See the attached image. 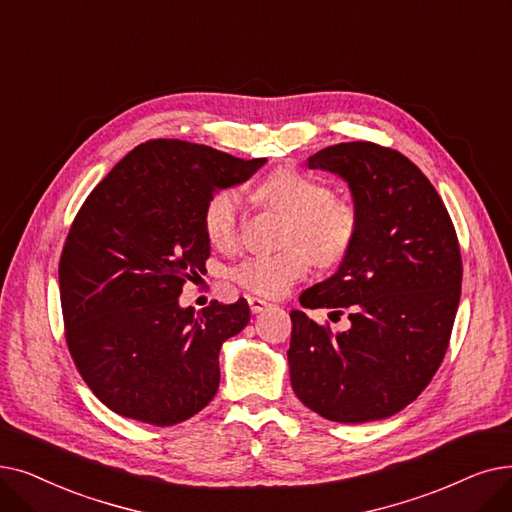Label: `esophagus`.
<instances>
[{"mask_svg":"<svg viewBox=\"0 0 512 512\" xmlns=\"http://www.w3.org/2000/svg\"><path fill=\"white\" fill-rule=\"evenodd\" d=\"M249 307H251L253 314H261L263 309H268V307H270V303H268V301H263V299H259V297H249Z\"/></svg>","mask_w":512,"mask_h":512,"instance_id":"obj_1","label":"esophagus"}]
</instances>
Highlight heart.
<instances>
[{"label": "heart", "instance_id": "b5f03b06", "mask_svg": "<svg viewBox=\"0 0 512 512\" xmlns=\"http://www.w3.org/2000/svg\"><path fill=\"white\" fill-rule=\"evenodd\" d=\"M257 194L265 205L291 219L284 240L303 244L240 261L230 276L247 293L278 297L307 274L314 257L320 263H337L353 247L360 213L347 198L332 196L330 186L318 177L295 167H282L265 177ZM203 228L215 249L230 251L236 247L240 234V192L236 188H221L209 196Z\"/></svg>", "mask_w": 512, "mask_h": 512}]
</instances>
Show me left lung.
Returning <instances> with one entry per match:
<instances>
[{"label":"left lung","instance_id":"obj_1","mask_svg":"<svg viewBox=\"0 0 512 512\" xmlns=\"http://www.w3.org/2000/svg\"><path fill=\"white\" fill-rule=\"evenodd\" d=\"M305 165L343 177L360 228L337 272L299 297L307 309H349L351 326L330 332L293 309L291 385L328 420H381L414 402L446 355L462 282L456 230L437 190L402 152L345 142Z\"/></svg>","mask_w":512,"mask_h":512}]
</instances>
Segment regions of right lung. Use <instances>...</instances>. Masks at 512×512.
I'll use <instances>...</instances> for the list:
<instances>
[{
  "label": "right lung",
  "mask_w": 512,
  "mask_h": 512,
  "mask_svg": "<svg viewBox=\"0 0 512 512\" xmlns=\"http://www.w3.org/2000/svg\"><path fill=\"white\" fill-rule=\"evenodd\" d=\"M263 163L150 140L85 198L60 257V303L73 362L113 412L171 427L215 397L219 349L249 324V303L211 301L194 314L180 295L207 272L209 196Z\"/></svg>",
  "instance_id": "add662e5"
}]
</instances>
